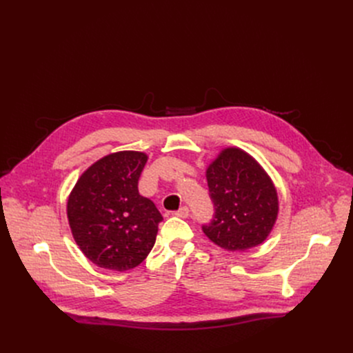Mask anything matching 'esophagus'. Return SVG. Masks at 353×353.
<instances>
[{
  "instance_id": "obj_1",
  "label": "esophagus",
  "mask_w": 353,
  "mask_h": 353,
  "mask_svg": "<svg viewBox=\"0 0 353 353\" xmlns=\"http://www.w3.org/2000/svg\"><path fill=\"white\" fill-rule=\"evenodd\" d=\"M189 214H190V210L188 206H183L177 212H174V216H179V217H189Z\"/></svg>"
}]
</instances>
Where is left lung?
Segmentation results:
<instances>
[{
	"mask_svg": "<svg viewBox=\"0 0 353 353\" xmlns=\"http://www.w3.org/2000/svg\"><path fill=\"white\" fill-rule=\"evenodd\" d=\"M214 214L205 234L226 250H246L263 243L279 212L270 177L252 156L225 148L206 172Z\"/></svg>",
	"mask_w": 353,
	"mask_h": 353,
	"instance_id": "left-lung-1",
	"label": "left lung"
}]
</instances>
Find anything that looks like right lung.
<instances>
[{
	"label": "right lung",
	"instance_id": "add662e5",
	"mask_svg": "<svg viewBox=\"0 0 353 353\" xmlns=\"http://www.w3.org/2000/svg\"><path fill=\"white\" fill-rule=\"evenodd\" d=\"M145 161L147 154L140 152L108 154L88 167L68 197L74 240L100 268L133 269L154 246L163 216L139 193Z\"/></svg>",
	"mask_w": 353,
	"mask_h": 353
}]
</instances>
